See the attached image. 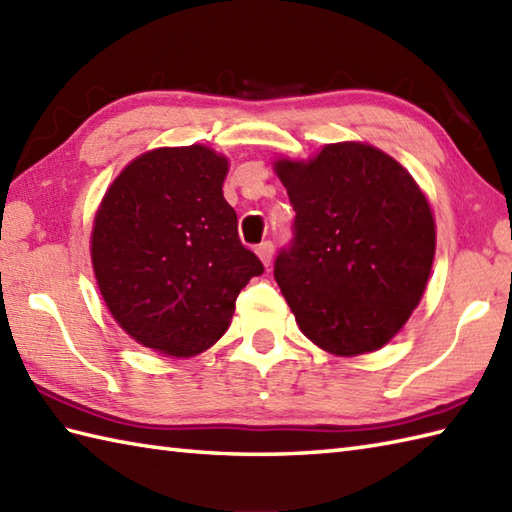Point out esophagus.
<instances>
[{
    "label": "esophagus",
    "instance_id": "34e87169",
    "mask_svg": "<svg viewBox=\"0 0 512 512\" xmlns=\"http://www.w3.org/2000/svg\"><path fill=\"white\" fill-rule=\"evenodd\" d=\"M273 250H275V246H273V242H268V239L255 248V253L259 255V259H262L264 266H268L270 259H273Z\"/></svg>",
    "mask_w": 512,
    "mask_h": 512
}]
</instances>
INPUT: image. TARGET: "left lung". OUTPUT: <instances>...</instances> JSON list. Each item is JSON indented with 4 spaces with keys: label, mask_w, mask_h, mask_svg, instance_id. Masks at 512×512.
<instances>
[{
    "label": "left lung",
    "mask_w": 512,
    "mask_h": 512,
    "mask_svg": "<svg viewBox=\"0 0 512 512\" xmlns=\"http://www.w3.org/2000/svg\"><path fill=\"white\" fill-rule=\"evenodd\" d=\"M275 169L297 213L275 279L301 332L339 356L378 350L427 286L436 253L427 198L394 158L361 143Z\"/></svg>",
    "instance_id": "8db88e82"
}]
</instances>
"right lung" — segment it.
<instances>
[{
  "mask_svg": "<svg viewBox=\"0 0 512 512\" xmlns=\"http://www.w3.org/2000/svg\"><path fill=\"white\" fill-rule=\"evenodd\" d=\"M228 160L202 145L147 151L123 169L94 217L92 264L118 325L169 356L211 347L264 264L224 200Z\"/></svg>",
  "mask_w": 512,
  "mask_h": 512,
  "instance_id": "obj_1",
  "label": "right lung"
}]
</instances>
